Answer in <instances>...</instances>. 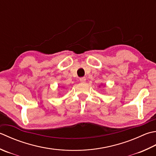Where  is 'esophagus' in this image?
I'll return each mask as SVG.
<instances>
[{
  "instance_id": "34e87169",
  "label": "esophagus",
  "mask_w": 156,
  "mask_h": 156,
  "mask_svg": "<svg viewBox=\"0 0 156 156\" xmlns=\"http://www.w3.org/2000/svg\"><path fill=\"white\" fill-rule=\"evenodd\" d=\"M80 81L81 82H84L85 81H86V78L85 77H82L80 78Z\"/></svg>"
}]
</instances>
